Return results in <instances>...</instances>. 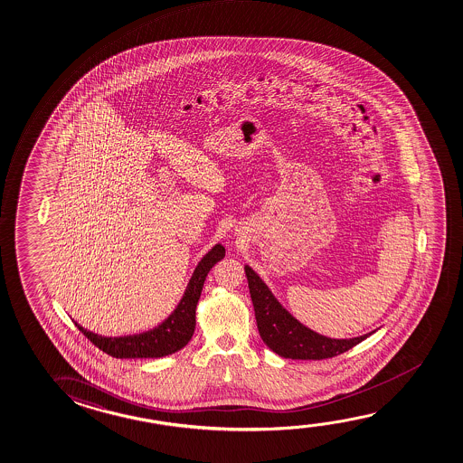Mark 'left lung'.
Masks as SVG:
<instances>
[{"label": "left lung", "mask_w": 463, "mask_h": 463, "mask_svg": "<svg viewBox=\"0 0 463 463\" xmlns=\"http://www.w3.org/2000/svg\"><path fill=\"white\" fill-rule=\"evenodd\" d=\"M245 274L262 342L277 355L291 360L333 358L355 347L356 344L374 333L371 331L350 339H335L316 333L283 307L261 277L249 264L245 266Z\"/></svg>", "instance_id": "obj_1"}]
</instances>
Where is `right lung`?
Masks as SVG:
<instances>
[{
	"label": "right lung",
	"mask_w": 463,
	"mask_h": 463,
	"mask_svg": "<svg viewBox=\"0 0 463 463\" xmlns=\"http://www.w3.org/2000/svg\"><path fill=\"white\" fill-rule=\"evenodd\" d=\"M224 255H226V249L222 243H216L207 255L197 262L178 306L156 328L147 329L145 333H138V335L107 337V335H97L94 331L82 328L76 322L74 325L99 349L114 358H161V356L172 355L175 352L183 349L194 335L195 308H197V302L201 299L202 287L210 269L213 268L216 262L222 261Z\"/></svg>",
	"instance_id": "right-lung-1"
}]
</instances>
